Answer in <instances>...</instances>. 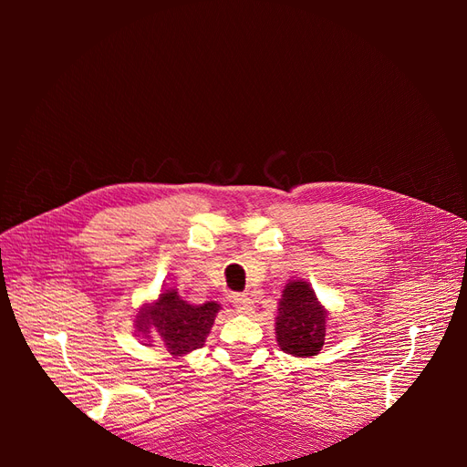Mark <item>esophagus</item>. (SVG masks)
<instances>
[{"label":"esophagus","instance_id":"34e87169","mask_svg":"<svg viewBox=\"0 0 467 467\" xmlns=\"http://www.w3.org/2000/svg\"><path fill=\"white\" fill-rule=\"evenodd\" d=\"M232 302H234V306H235V309H237L239 314L249 316V314L255 312V304H253V300L249 298L247 294H234L232 296Z\"/></svg>","mask_w":467,"mask_h":467}]
</instances>
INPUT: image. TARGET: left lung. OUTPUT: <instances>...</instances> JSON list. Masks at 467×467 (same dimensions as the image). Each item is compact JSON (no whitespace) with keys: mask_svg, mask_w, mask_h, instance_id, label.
Listing matches in <instances>:
<instances>
[{"mask_svg":"<svg viewBox=\"0 0 467 467\" xmlns=\"http://www.w3.org/2000/svg\"><path fill=\"white\" fill-rule=\"evenodd\" d=\"M325 309L306 280H290L276 316L278 347L292 357H316L325 343Z\"/></svg>","mask_w":467,"mask_h":467,"instance_id":"1","label":"left lung"}]
</instances>
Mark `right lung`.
Here are the masks:
<instances>
[{"label": "right lung", "mask_w": 467, "mask_h": 467, "mask_svg": "<svg viewBox=\"0 0 467 467\" xmlns=\"http://www.w3.org/2000/svg\"><path fill=\"white\" fill-rule=\"evenodd\" d=\"M218 312V302L194 306L182 300L175 288H167L158 300L140 307L136 329L146 338H153L150 347L158 343L173 357H182L204 345Z\"/></svg>", "instance_id": "1"}]
</instances>
